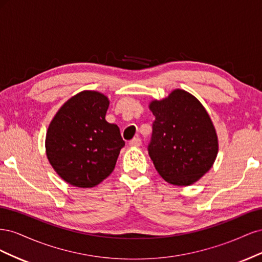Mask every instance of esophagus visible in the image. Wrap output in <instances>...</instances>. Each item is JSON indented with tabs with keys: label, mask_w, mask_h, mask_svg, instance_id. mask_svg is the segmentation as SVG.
Masks as SVG:
<instances>
[{
	"label": "esophagus",
	"mask_w": 262,
	"mask_h": 262,
	"mask_svg": "<svg viewBox=\"0 0 262 262\" xmlns=\"http://www.w3.org/2000/svg\"><path fill=\"white\" fill-rule=\"evenodd\" d=\"M129 144H130V146H133V147H139L142 144V141L140 138H133L129 142Z\"/></svg>",
	"instance_id": "34e87169"
}]
</instances>
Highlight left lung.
Returning <instances> with one entry per match:
<instances>
[{
	"label": "left lung",
	"instance_id": "left-lung-1",
	"mask_svg": "<svg viewBox=\"0 0 262 262\" xmlns=\"http://www.w3.org/2000/svg\"><path fill=\"white\" fill-rule=\"evenodd\" d=\"M148 107L155 116L147 146L155 169L171 185L190 186L210 170L217 155V136L209 114L184 90L172 91Z\"/></svg>",
	"mask_w": 262,
	"mask_h": 262
}]
</instances>
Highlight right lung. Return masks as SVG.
<instances>
[{
  "label": "right lung",
  "instance_id": "add662e5",
  "mask_svg": "<svg viewBox=\"0 0 262 262\" xmlns=\"http://www.w3.org/2000/svg\"><path fill=\"white\" fill-rule=\"evenodd\" d=\"M108 107L104 94L84 91L70 98L50 122L47 157L68 184L92 188L115 169L125 143L118 125L106 121Z\"/></svg>",
  "mask_w": 262,
  "mask_h": 262
}]
</instances>
